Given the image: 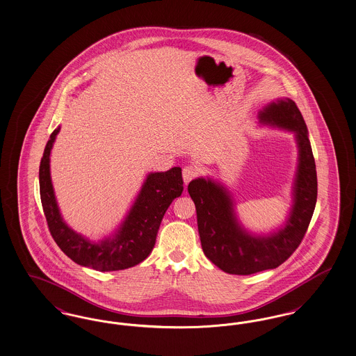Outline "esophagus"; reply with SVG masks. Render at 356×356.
<instances>
[{"label":"esophagus","instance_id":"34e87169","mask_svg":"<svg viewBox=\"0 0 356 356\" xmlns=\"http://www.w3.org/2000/svg\"><path fill=\"white\" fill-rule=\"evenodd\" d=\"M199 175V170L196 167H192V165H186L183 168V179H184V183L188 184L191 180H193L196 176Z\"/></svg>","mask_w":356,"mask_h":356}]
</instances>
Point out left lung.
<instances>
[{"mask_svg":"<svg viewBox=\"0 0 356 356\" xmlns=\"http://www.w3.org/2000/svg\"><path fill=\"white\" fill-rule=\"evenodd\" d=\"M260 124L295 134L299 149L293 181V204L284 225L270 235H254L237 220L235 204L225 186L207 177L188 186L203 252L215 266L232 275H251L283 264L305 237L318 197L315 160L305 119L291 99H279L259 112Z\"/></svg>","mask_w":356,"mask_h":356,"instance_id":"obj_1","label":"left lung"}]
</instances>
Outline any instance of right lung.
Wrapping results in <instances>:
<instances>
[{"mask_svg":"<svg viewBox=\"0 0 356 356\" xmlns=\"http://www.w3.org/2000/svg\"><path fill=\"white\" fill-rule=\"evenodd\" d=\"M60 127L53 131L40 163V196L51 235L74 263L96 271H120L145 260L152 252L164 213L183 193L181 168L149 173L125 220L112 236L92 241L74 232L60 213L51 180V151Z\"/></svg>","mask_w":356,"mask_h":356,"instance_id":"1","label":"right lung"}]
</instances>
